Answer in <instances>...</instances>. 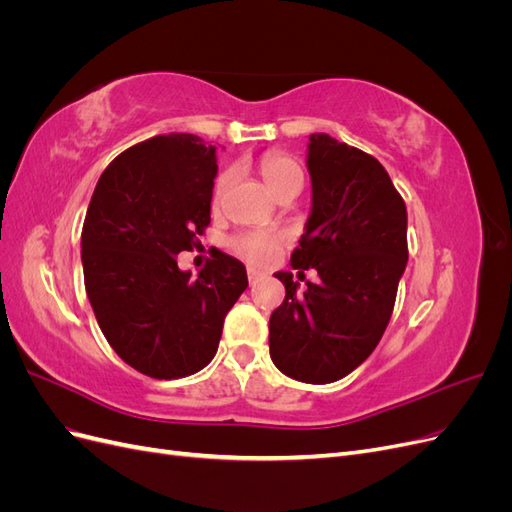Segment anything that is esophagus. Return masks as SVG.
I'll list each match as a JSON object with an SVG mask.
<instances>
[{
  "mask_svg": "<svg viewBox=\"0 0 512 512\" xmlns=\"http://www.w3.org/2000/svg\"><path fill=\"white\" fill-rule=\"evenodd\" d=\"M262 277V273L260 271H256V269H247V280H250V284H256L258 280Z\"/></svg>",
  "mask_w": 512,
  "mask_h": 512,
  "instance_id": "obj_1",
  "label": "esophagus"
}]
</instances>
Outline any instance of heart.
I'll use <instances>...</instances> for the list:
<instances>
[{
  "mask_svg": "<svg viewBox=\"0 0 512 512\" xmlns=\"http://www.w3.org/2000/svg\"><path fill=\"white\" fill-rule=\"evenodd\" d=\"M260 177L267 183V188L277 196L284 192L290 185H301L303 173L299 164L282 153H267L258 164ZM232 170H224V173L215 179L213 185V205H220L222 198L226 196L230 183H232ZM284 243L282 232H269V230H245L241 235L230 241V247L245 258L252 265H269V262L280 252Z\"/></svg>",
  "mask_w": 512,
  "mask_h": 512,
  "instance_id": "heart-1",
  "label": "heart"
}]
</instances>
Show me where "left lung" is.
Returning a JSON list of instances; mask_svg holds the SVG:
<instances>
[{
  "mask_svg": "<svg viewBox=\"0 0 512 512\" xmlns=\"http://www.w3.org/2000/svg\"><path fill=\"white\" fill-rule=\"evenodd\" d=\"M307 170L312 211L290 265L299 280L316 269L318 282L301 294L292 273H275L286 299L269 320V352L282 374L327 384L359 367L391 320L408 213L384 166L329 134L309 136Z\"/></svg>",
  "mask_w": 512,
  "mask_h": 512,
  "instance_id": "obj_1",
  "label": "left lung"
}]
</instances>
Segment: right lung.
I'll return each instance as SVG.
<instances>
[{
  "label": "right lung",
  "mask_w": 512,
  "mask_h": 512,
  "mask_svg": "<svg viewBox=\"0 0 512 512\" xmlns=\"http://www.w3.org/2000/svg\"><path fill=\"white\" fill-rule=\"evenodd\" d=\"M215 175V145L173 132L123 151L91 196L81 235L87 297L106 342L149 378L209 365L247 288L243 262L220 250L198 277L177 265L211 222Z\"/></svg>",
  "instance_id": "add662e5"
}]
</instances>
